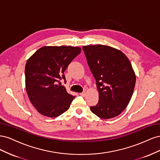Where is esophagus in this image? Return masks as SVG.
Wrapping results in <instances>:
<instances>
[{"instance_id": "34e87169", "label": "esophagus", "mask_w": 160, "mask_h": 160, "mask_svg": "<svg viewBox=\"0 0 160 160\" xmlns=\"http://www.w3.org/2000/svg\"><path fill=\"white\" fill-rule=\"evenodd\" d=\"M85 95H86L85 91H83V92H82V93H80V95H81V96H82V97H85Z\"/></svg>"}]
</instances>
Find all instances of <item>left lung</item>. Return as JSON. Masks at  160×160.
Masks as SVG:
<instances>
[{"mask_svg": "<svg viewBox=\"0 0 160 160\" xmlns=\"http://www.w3.org/2000/svg\"><path fill=\"white\" fill-rule=\"evenodd\" d=\"M83 49L99 91L98 103L91 111L101 119L115 118L126 108L133 93L136 78L132 64L122 51L109 46Z\"/></svg>", "mask_w": 160, "mask_h": 160, "instance_id": "8db88e82", "label": "left lung"}]
</instances>
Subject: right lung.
Returning <instances> with one entry per match:
<instances>
[{
    "label": "right lung",
    "instance_id": "1",
    "mask_svg": "<svg viewBox=\"0 0 160 160\" xmlns=\"http://www.w3.org/2000/svg\"><path fill=\"white\" fill-rule=\"evenodd\" d=\"M81 48L48 46L38 49L27 61L25 75L27 95L42 115L56 118L69 109L75 96L68 93L61 80Z\"/></svg>",
    "mask_w": 160,
    "mask_h": 160
}]
</instances>
